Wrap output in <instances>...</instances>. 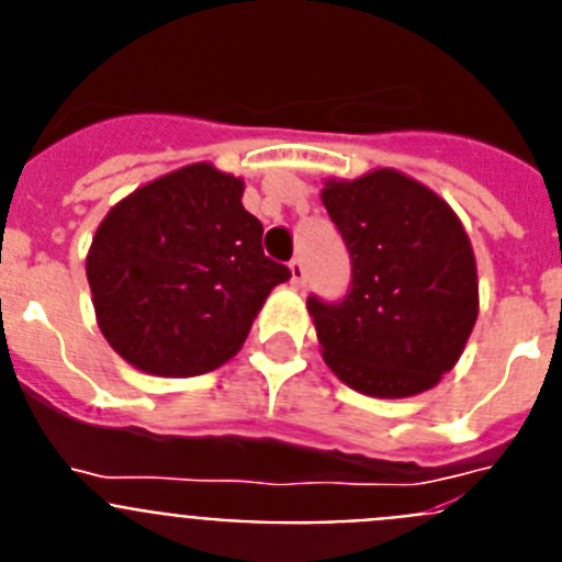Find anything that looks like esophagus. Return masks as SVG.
Here are the masks:
<instances>
[{"label":"esophagus","instance_id":"esophagus-1","mask_svg":"<svg viewBox=\"0 0 562 562\" xmlns=\"http://www.w3.org/2000/svg\"><path fill=\"white\" fill-rule=\"evenodd\" d=\"M290 272H292V284H295V286L306 284V267H304V261H301V258H292Z\"/></svg>","mask_w":562,"mask_h":562}]
</instances>
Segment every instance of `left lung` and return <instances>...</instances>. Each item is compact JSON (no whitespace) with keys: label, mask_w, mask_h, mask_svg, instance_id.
<instances>
[{"label":"left lung","mask_w":562,"mask_h":562,"mask_svg":"<svg viewBox=\"0 0 562 562\" xmlns=\"http://www.w3.org/2000/svg\"><path fill=\"white\" fill-rule=\"evenodd\" d=\"M321 200L351 258L340 301L306 297L329 369L369 396L434 389L479 315L464 227L448 202L389 168L329 182Z\"/></svg>","instance_id":"8db88e82"}]
</instances>
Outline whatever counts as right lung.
Returning <instances> with one entry per match:
<instances>
[{"label":"right lung","mask_w":562,"mask_h":562,"mask_svg":"<svg viewBox=\"0 0 562 562\" xmlns=\"http://www.w3.org/2000/svg\"><path fill=\"white\" fill-rule=\"evenodd\" d=\"M241 180L207 162L137 188L87 256L98 326L134 369L196 376L231 360L290 267L265 256Z\"/></svg>","instance_id":"obj_1"}]
</instances>
